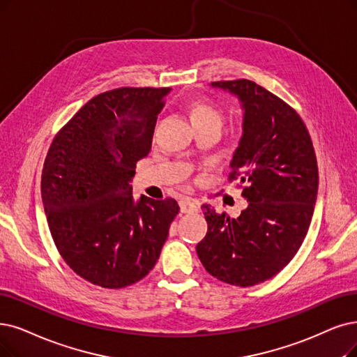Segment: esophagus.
I'll return each instance as SVG.
<instances>
[{"label":"esophagus","mask_w":357,"mask_h":357,"mask_svg":"<svg viewBox=\"0 0 357 357\" xmlns=\"http://www.w3.org/2000/svg\"><path fill=\"white\" fill-rule=\"evenodd\" d=\"M199 204L196 199H192V197H183L180 201V211L183 213H190V212H197L199 209Z\"/></svg>","instance_id":"1"}]
</instances>
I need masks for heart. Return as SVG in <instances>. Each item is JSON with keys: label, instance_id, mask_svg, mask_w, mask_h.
I'll list each match as a JSON object with an SVG mask.
<instances>
[{"label": "heart", "instance_id": "1", "mask_svg": "<svg viewBox=\"0 0 357 357\" xmlns=\"http://www.w3.org/2000/svg\"><path fill=\"white\" fill-rule=\"evenodd\" d=\"M190 120L193 126L204 124H221V111L209 101L201 99L196 101L190 108Z\"/></svg>", "mask_w": 357, "mask_h": 357}]
</instances>
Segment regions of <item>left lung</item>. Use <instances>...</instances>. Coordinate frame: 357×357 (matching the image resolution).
Masks as SVG:
<instances>
[{
  "instance_id": "obj_1",
  "label": "left lung",
  "mask_w": 357,
  "mask_h": 357,
  "mask_svg": "<svg viewBox=\"0 0 357 357\" xmlns=\"http://www.w3.org/2000/svg\"><path fill=\"white\" fill-rule=\"evenodd\" d=\"M236 96L243 121L231 178L245 184L237 218L202 205L208 233L196 252L212 277L249 287L273 278L302 246L318 196V164L298 114L255 82H212Z\"/></svg>"
}]
</instances>
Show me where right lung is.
Returning <instances> with one entry per match:
<instances>
[{"mask_svg":"<svg viewBox=\"0 0 357 357\" xmlns=\"http://www.w3.org/2000/svg\"><path fill=\"white\" fill-rule=\"evenodd\" d=\"M169 88H120L92 98L52 140L40 193L54 243L77 275L123 289L160 258L174 199L132 196Z\"/></svg>","mask_w":357,"mask_h":357,"instance_id":"right-lung-1","label":"right lung"}]
</instances>
